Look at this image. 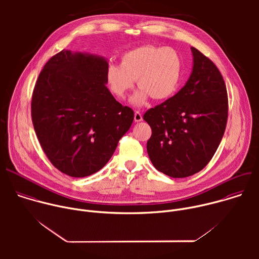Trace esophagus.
<instances>
[{"label": "esophagus", "mask_w": 259, "mask_h": 259, "mask_svg": "<svg viewBox=\"0 0 259 259\" xmlns=\"http://www.w3.org/2000/svg\"><path fill=\"white\" fill-rule=\"evenodd\" d=\"M134 121L135 122L142 121V115H141L140 112H138V110H136V112L134 113Z\"/></svg>", "instance_id": "1"}]
</instances>
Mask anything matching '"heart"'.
<instances>
[{"mask_svg":"<svg viewBox=\"0 0 259 259\" xmlns=\"http://www.w3.org/2000/svg\"><path fill=\"white\" fill-rule=\"evenodd\" d=\"M181 68V58L173 48L145 45L125 52L120 65L110 64L106 81L110 92L123 99L136 80L141 90L132 97V102L140 105L147 96L154 100L170 97L178 87Z\"/></svg>","mask_w":259,"mask_h":259,"instance_id":"heart-1","label":"heart"}]
</instances>
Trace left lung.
Listing matches in <instances>:
<instances>
[{"instance_id": "8db88e82", "label": "left lung", "mask_w": 259, "mask_h": 259, "mask_svg": "<svg viewBox=\"0 0 259 259\" xmlns=\"http://www.w3.org/2000/svg\"><path fill=\"white\" fill-rule=\"evenodd\" d=\"M193 72L174 96L146 110L152 128L146 150L155 168L173 178L201 171L226 131L229 99L225 80L207 56L192 47Z\"/></svg>"}]
</instances>
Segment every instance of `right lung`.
<instances>
[{
    "label": "right lung",
    "instance_id": "add662e5",
    "mask_svg": "<svg viewBox=\"0 0 259 259\" xmlns=\"http://www.w3.org/2000/svg\"><path fill=\"white\" fill-rule=\"evenodd\" d=\"M107 61L62 50L41 70L31 96V120L42 149L60 172L85 177L112 158L134 119L106 88Z\"/></svg>",
    "mask_w": 259,
    "mask_h": 259
}]
</instances>
